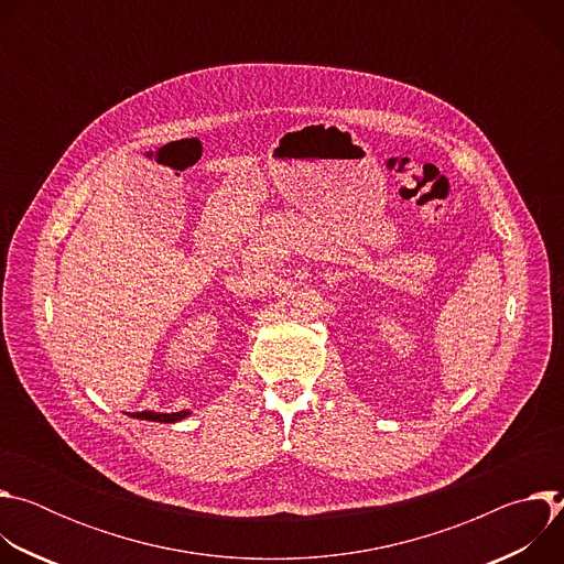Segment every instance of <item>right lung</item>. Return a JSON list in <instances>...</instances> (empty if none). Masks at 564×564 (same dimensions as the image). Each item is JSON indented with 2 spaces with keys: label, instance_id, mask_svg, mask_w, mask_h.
<instances>
[{
  "label": "right lung",
  "instance_id": "1",
  "mask_svg": "<svg viewBox=\"0 0 564 564\" xmlns=\"http://www.w3.org/2000/svg\"><path fill=\"white\" fill-rule=\"evenodd\" d=\"M189 411H181V413H153V411H142V413H131V417L135 420H147V422H160V424H176L183 422L185 417H189Z\"/></svg>",
  "mask_w": 564,
  "mask_h": 564
}]
</instances>
